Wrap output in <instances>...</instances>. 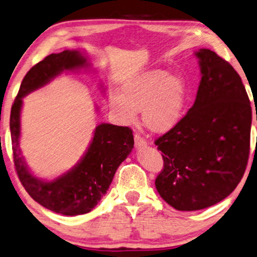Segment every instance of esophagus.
<instances>
[{
	"label": "esophagus",
	"mask_w": 257,
	"mask_h": 257,
	"mask_svg": "<svg viewBox=\"0 0 257 257\" xmlns=\"http://www.w3.org/2000/svg\"><path fill=\"white\" fill-rule=\"evenodd\" d=\"M147 145H148V142L145 141V139L142 137L141 135H138V134L135 135V147L136 148L142 149V148L147 147Z\"/></svg>",
	"instance_id": "1"
}]
</instances>
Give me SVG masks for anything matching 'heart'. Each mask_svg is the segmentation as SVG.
<instances>
[{
    "mask_svg": "<svg viewBox=\"0 0 257 257\" xmlns=\"http://www.w3.org/2000/svg\"><path fill=\"white\" fill-rule=\"evenodd\" d=\"M187 96V83L181 75L150 69L123 82L121 95H110L109 106L125 122H134L137 112L143 110L145 126L156 134H166L181 120Z\"/></svg>",
    "mask_w": 257,
    "mask_h": 257,
    "instance_id": "1",
    "label": "heart"
}]
</instances>
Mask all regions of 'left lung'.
Wrapping results in <instances>:
<instances>
[{"instance_id":"left-lung-1","label":"left lung","mask_w":257,"mask_h":257,"mask_svg":"<svg viewBox=\"0 0 257 257\" xmlns=\"http://www.w3.org/2000/svg\"><path fill=\"white\" fill-rule=\"evenodd\" d=\"M195 55L202 75L195 102L155 141L164 162L155 186L179 211L202 210L230 195L250 153L251 106L239 75L211 50Z\"/></svg>"}]
</instances>
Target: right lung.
<instances>
[{"mask_svg":"<svg viewBox=\"0 0 257 257\" xmlns=\"http://www.w3.org/2000/svg\"><path fill=\"white\" fill-rule=\"evenodd\" d=\"M87 65L80 51L65 50L45 57L24 77L11 110L13 160L21 185L38 204L64 216L88 213L97 205L108 191L118 167L134 149V134L127 126L101 123L95 128L87 153L70 172L53 181H43L30 173L19 147L22 97L49 83L63 70Z\"/></svg>","mask_w":257,"mask_h":257,"instance_id":"obj_1","label":"right lung"}]
</instances>
